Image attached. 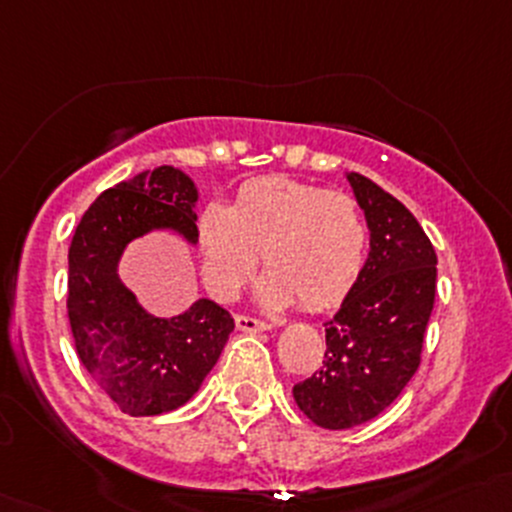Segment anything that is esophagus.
<instances>
[{
  "label": "esophagus",
  "instance_id": "1",
  "mask_svg": "<svg viewBox=\"0 0 512 512\" xmlns=\"http://www.w3.org/2000/svg\"><path fill=\"white\" fill-rule=\"evenodd\" d=\"M235 324H237V329H240V332H250V334L265 332V329H267V324L262 322V319L250 317V314H237Z\"/></svg>",
  "mask_w": 512,
  "mask_h": 512
}]
</instances>
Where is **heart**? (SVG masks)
Returning <instances> with one entry per match:
<instances>
[{
  "mask_svg": "<svg viewBox=\"0 0 512 512\" xmlns=\"http://www.w3.org/2000/svg\"><path fill=\"white\" fill-rule=\"evenodd\" d=\"M364 213L339 190L302 180H250L232 208L210 203L198 220L203 277L210 292L232 299L265 255L270 275L260 297L270 307L299 299L304 309H329L354 287L366 257Z\"/></svg>",
  "mask_w": 512,
  "mask_h": 512,
  "instance_id": "obj_1",
  "label": "heart"
}]
</instances>
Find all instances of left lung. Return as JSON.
<instances>
[{"label": "left lung", "instance_id": "8db88e82", "mask_svg": "<svg viewBox=\"0 0 512 512\" xmlns=\"http://www.w3.org/2000/svg\"><path fill=\"white\" fill-rule=\"evenodd\" d=\"M371 230V250L339 312L324 324V361L292 394L329 431L379 416L421 364L436 297V252L404 203L366 175L349 173Z\"/></svg>", "mask_w": 512, "mask_h": 512}]
</instances>
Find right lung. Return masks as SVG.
Masks as SVG:
<instances>
[{"label": "right lung", "instance_id": "obj_1", "mask_svg": "<svg viewBox=\"0 0 512 512\" xmlns=\"http://www.w3.org/2000/svg\"><path fill=\"white\" fill-rule=\"evenodd\" d=\"M195 185L170 165L103 190L69 245V312L76 354L91 379L128 416L183 406L223 352L235 319L213 299L160 319L116 280L123 247L156 227L198 240Z\"/></svg>", "mask_w": 512, "mask_h": 512}]
</instances>
